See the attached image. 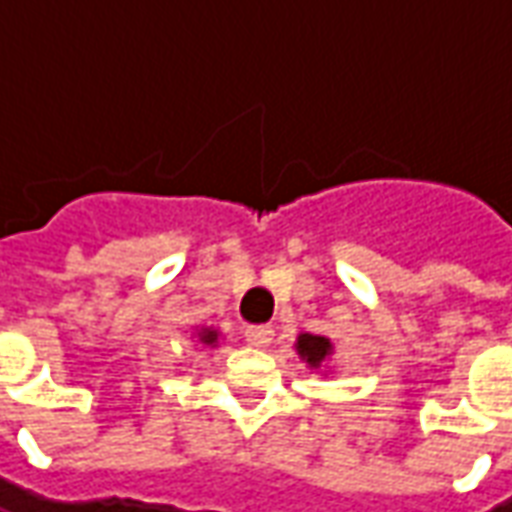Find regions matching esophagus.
<instances>
[{
  "label": "esophagus",
  "instance_id": "esophagus-1",
  "mask_svg": "<svg viewBox=\"0 0 512 512\" xmlns=\"http://www.w3.org/2000/svg\"><path fill=\"white\" fill-rule=\"evenodd\" d=\"M244 340L255 348H266L274 340V329L271 326H246Z\"/></svg>",
  "mask_w": 512,
  "mask_h": 512
}]
</instances>
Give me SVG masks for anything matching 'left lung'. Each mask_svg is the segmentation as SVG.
Masks as SVG:
<instances>
[{
  "mask_svg": "<svg viewBox=\"0 0 512 512\" xmlns=\"http://www.w3.org/2000/svg\"><path fill=\"white\" fill-rule=\"evenodd\" d=\"M332 351V343L326 337H318V334H301L299 337V354L301 359H307L312 367H318Z\"/></svg>",
  "mask_w": 512,
  "mask_h": 512,
  "instance_id": "obj_1",
  "label": "left lung"
}]
</instances>
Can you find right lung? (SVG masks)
<instances>
[{"mask_svg":"<svg viewBox=\"0 0 512 512\" xmlns=\"http://www.w3.org/2000/svg\"><path fill=\"white\" fill-rule=\"evenodd\" d=\"M200 343H205V345L216 343V332H211V329H205V332L200 334Z\"/></svg>","mask_w":512,"mask_h":512,"instance_id":"1","label":"right lung"}]
</instances>
